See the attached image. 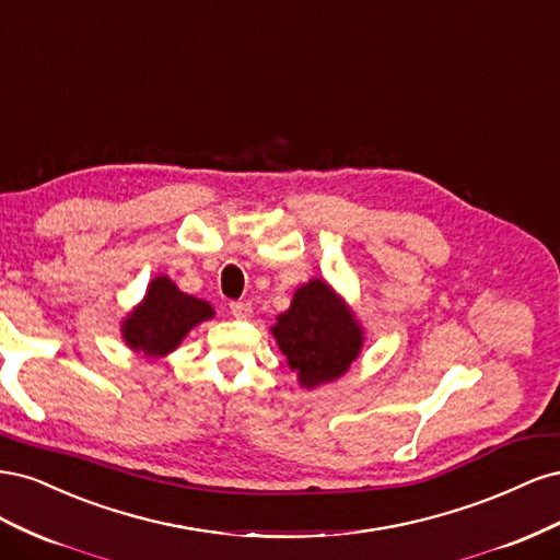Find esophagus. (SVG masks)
Instances as JSON below:
<instances>
[{"mask_svg": "<svg viewBox=\"0 0 560 560\" xmlns=\"http://www.w3.org/2000/svg\"><path fill=\"white\" fill-rule=\"evenodd\" d=\"M231 315L238 317V319L252 317V303H247V301H233L231 303Z\"/></svg>", "mask_w": 560, "mask_h": 560, "instance_id": "esophagus-1", "label": "esophagus"}]
</instances>
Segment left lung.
Here are the masks:
<instances>
[{
  "instance_id": "obj_1",
  "label": "left lung",
  "mask_w": 560,
  "mask_h": 560,
  "mask_svg": "<svg viewBox=\"0 0 560 560\" xmlns=\"http://www.w3.org/2000/svg\"><path fill=\"white\" fill-rule=\"evenodd\" d=\"M270 331L299 383L308 389L341 378L364 343L360 322L319 278L299 287L290 311L278 315Z\"/></svg>"
}]
</instances>
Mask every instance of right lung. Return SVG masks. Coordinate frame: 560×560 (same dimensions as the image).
Masks as SVG:
<instances>
[{
	"label": "right lung",
	"mask_w": 560,
	"mask_h": 560,
	"mask_svg": "<svg viewBox=\"0 0 560 560\" xmlns=\"http://www.w3.org/2000/svg\"><path fill=\"white\" fill-rule=\"evenodd\" d=\"M212 315L208 301L179 292L171 278L159 276L149 282L140 306L124 319L121 334L130 350L144 352L147 358H163Z\"/></svg>",
	"instance_id": "right-lung-1"
}]
</instances>
